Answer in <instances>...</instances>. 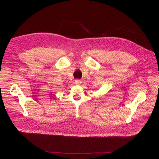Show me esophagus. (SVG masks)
<instances>
[{
	"label": "esophagus",
	"mask_w": 159,
	"mask_h": 159,
	"mask_svg": "<svg viewBox=\"0 0 159 159\" xmlns=\"http://www.w3.org/2000/svg\"><path fill=\"white\" fill-rule=\"evenodd\" d=\"M75 83L76 84H80L82 83V81L80 80H75Z\"/></svg>",
	"instance_id": "esophagus-1"
}]
</instances>
